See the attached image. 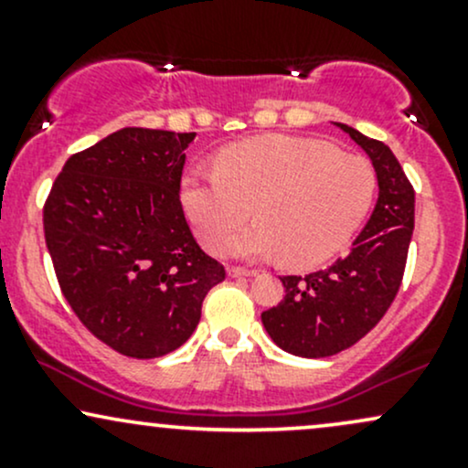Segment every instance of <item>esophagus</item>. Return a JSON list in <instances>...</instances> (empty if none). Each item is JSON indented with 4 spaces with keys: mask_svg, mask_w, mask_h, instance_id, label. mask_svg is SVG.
<instances>
[{
    "mask_svg": "<svg viewBox=\"0 0 468 468\" xmlns=\"http://www.w3.org/2000/svg\"><path fill=\"white\" fill-rule=\"evenodd\" d=\"M229 275H230V277H252V275H257V272H255V271H249V268L230 266V268H229Z\"/></svg>",
    "mask_w": 468,
    "mask_h": 468,
    "instance_id": "esophagus-1",
    "label": "esophagus"
}]
</instances>
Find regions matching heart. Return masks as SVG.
Returning a JSON list of instances; mask_svg holds the SVG:
<instances>
[{
    "label": "heart",
    "mask_w": 468,
    "mask_h": 468,
    "mask_svg": "<svg viewBox=\"0 0 468 468\" xmlns=\"http://www.w3.org/2000/svg\"><path fill=\"white\" fill-rule=\"evenodd\" d=\"M374 196L376 171L367 158L286 133L229 144L216 155V174L193 171L180 180L182 211L207 249L218 250L252 207L257 222L224 250L279 255L294 268L319 266L346 249Z\"/></svg>",
    "instance_id": "b5f03b06"
}]
</instances>
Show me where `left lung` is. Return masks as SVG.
I'll return each instance as SVG.
<instances>
[{
	"mask_svg": "<svg viewBox=\"0 0 468 468\" xmlns=\"http://www.w3.org/2000/svg\"><path fill=\"white\" fill-rule=\"evenodd\" d=\"M335 125L372 160L378 200L346 257L305 277H282L286 294L261 313L272 341L303 358L347 350L383 319L400 288L413 233L416 193L391 149L354 127Z\"/></svg>",
	"mask_w": 468,
	"mask_h": 468,
	"instance_id": "8db88e82",
	"label": "left lung"
}]
</instances>
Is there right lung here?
<instances>
[{"label":"right lung","mask_w":468,"mask_h":468,"mask_svg":"<svg viewBox=\"0 0 468 468\" xmlns=\"http://www.w3.org/2000/svg\"><path fill=\"white\" fill-rule=\"evenodd\" d=\"M196 133L125 127L69 155L44 207L63 297L96 338L132 358L178 350L227 272L185 219L180 178Z\"/></svg>","instance_id":"add662e5"}]
</instances>
